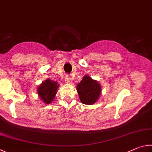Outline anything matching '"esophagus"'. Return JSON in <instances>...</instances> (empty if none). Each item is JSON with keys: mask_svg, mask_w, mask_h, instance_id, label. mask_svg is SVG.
Returning a JSON list of instances; mask_svg holds the SVG:
<instances>
[{"mask_svg": "<svg viewBox=\"0 0 152 152\" xmlns=\"http://www.w3.org/2000/svg\"><path fill=\"white\" fill-rule=\"evenodd\" d=\"M65 81H66V83H71L72 82V79L71 78V77L69 76V75H66Z\"/></svg>", "mask_w": 152, "mask_h": 152, "instance_id": "obj_1", "label": "esophagus"}]
</instances>
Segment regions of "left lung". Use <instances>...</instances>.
<instances>
[{
    "mask_svg": "<svg viewBox=\"0 0 152 152\" xmlns=\"http://www.w3.org/2000/svg\"><path fill=\"white\" fill-rule=\"evenodd\" d=\"M77 90L81 102L86 105H91L96 102L102 91L99 83L87 75L84 76L77 86Z\"/></svg>",
    "mask_w": 152,
    "mask_h": 152,
    "instance_id": "8db88e82",
    "label": "left lung"
}]
</instances>
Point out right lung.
<instances>
[{"mask_svg": "<svg viewBox=\"0 0 152 152\" xmlns=\"http://www.w3.org/2000/svg\"><path fill=\"white\" fill-rule=\"evenodd\" d=\"M58 87V86L57 82L53 81L49 79H47L46 81H43L40 85L37 91H38V94L41 99L43 101L44 103L49 104L51 103L54 99L55 95L57 94Z\"/></svg>", "mask_w": 152, "mask_h": 152, "instance_id": "obj_1", "label": "right lung"}]
</instances>
